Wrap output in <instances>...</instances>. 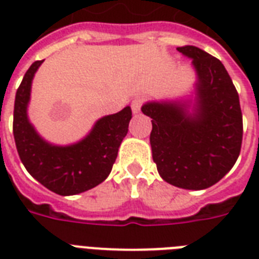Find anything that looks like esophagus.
Wrapping results in <instances>:
<instances>
[{
  "label": "esophagus",
  "mask_w": 259,
  "mask_h": 259,
  "mask_svg": "<svg viewBox=\"0 0 259 259\" xmlns=\"http://www.w3.org/2000/svg\"><path fill=\"white\" fill-rule=\"evenodd\" d=\"M141 105H142V101L141 99H134L132 102V110H133V113H138L140 110H141Z\"/></svg>",
  "instance_id": "esophagus-1"
}]
</instances>
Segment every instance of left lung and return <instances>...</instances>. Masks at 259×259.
I'll list each match as a JSON object with an SVG mask.
<instances>
[{
  "label": "left lung",
  "mask_w": 259,
  "mask_h": 259,
  "mask_svg": "<svg viewBox=\"0 0 259 259\" xmlns=\"http://www.w3.org/2000/svg\"><path fill=\"white\" fill-rule=\"evenodd\" d=\"M196 72L195 102H146L150 146L160 176L184 189H205L230 172L243 136L237 89L219 59L193 46L179 47Z\"/></svg>",
  "instance_id": "1"
}]
</instances>
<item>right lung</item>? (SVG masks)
<instances>
[{
  "label": "right lung",
  "instance_id": "right-lung-1",
  "mask_svg": "<svg viewBox=\"0 0 259 259\" xmlns=\"http://www.w3.org/2000/svg\"><path fill=\"white\" fill-rule=\"evenodd\" d=\"M42 60L26 71L16 93L13 136L18 156L30 176L52 192L70 196L105 181L111 172L122 140L129 130L132 109L99 118L86 137L71 145H54L36 132L28 118L32 80Z\"/></svg>",
  "mask_w": 259,
  "mask_h": 259
}]
</instances>
